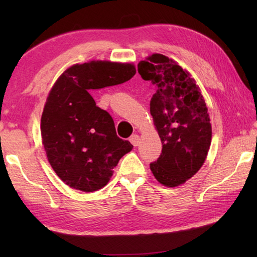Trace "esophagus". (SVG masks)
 <instances>
[{"label":"esophagus","instance_id":"esophagus-1","mask_svg":"<svg viewBox=\"0 0 257 257\" xmlns=\"http://www.w3.org/2000/svg\"><path fill=\"white\" fill-rule=\"evenodd\" d=\"M129 141H130V143H132L134 146H137L139 144V136H138V135H136V134L132 135V136H130V138H129Z\"/></svg>","mask_w":257,"mask_h":257}]
</instances>
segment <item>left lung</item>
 Here are the masks:
<instances>
[{
	"mask_svg": "<svg viewBox=\"0 0 257 257\" xmlns=\"http://www.w3.org/2000/svg\"><path fill=\"white\" fill-rule=\"evenodd\" d=\"M144 80L155 85L151 114L162 142V153L150 164L160 184L176 187L196 173L210 150L212 127L196 82L175 61L153 54L138 63Z\"/></svg>",
	"mask_w": 257,
	"mask_h": 257,
	"instance_id": "8db88e82",
	"label": "left lung"
}]
</instances>
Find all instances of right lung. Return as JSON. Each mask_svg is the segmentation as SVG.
<instances>
[{"instance_id": "add662e5", "label": "right lung", "mask_w": 257, "mask_h": 257, "mask_svg": "<svg viewBox=\"0 0 257 257\" xmlns=\"http://www.w3.org/2000/svg\"><path fill=\"white\" fill-rule=\"evenodd\" d=\"M130 63L92 61L67 69L49 94L41 120L47 160L60 179L86 193L101 189L119 160L133 150L116 136L108 112L96 106L92 90L135 76Z\"/></svg>"}]
</instances>
